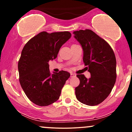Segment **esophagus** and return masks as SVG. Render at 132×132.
I'll list each match as a JSON object with an SVG mask.
<instances>
[{
    "label": "esophagus",
    "instance_id": "obj_1",
    "mask_svg": "<svg viewBox=\"0 0 132 132\" xmlns=\"http://www.w3.org/2000/svg\"><path fill=\"white\" fill-rule=\"evenodd\" d=\"M76 76V75L74 73H71V78H72V77H75Z\"/></svg>",
    "mask_w": 132,
    "mask_h": 132
}]
</instances>
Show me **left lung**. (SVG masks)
I'll list each match as a JSON object with an SVG mask.
<instances>
[{
  "label": "left lung",
  "mask_w": 132,
  "mask_h": 132,
  "mask_svg": "<svg viewBox=\"0 0 132 132\" xmlns=\"http://www.w3.org/2000/svg\"><path fill=\"white\" fill-rule=\"evenodd\" d=\"M83 50V61L90 78L78 75L80 84L75 88L77 99L86 105H98L108 97L116 81V58L112 48L90 30L73 32Z\"/></svg>",
  "instance_id": "8db88e82"
}]
</instances>
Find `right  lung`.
<instances>
[{
    "mask_svg": "<svg viewBox=\"0 0 132 132\" xmlns=\"http://www.w3.org/2000/svg\"><path fill=\"white\" fill-rule=\"evenodd\" d=\"M71 37L69 31H42L23 48L18 64L20 83L27 97L36 105H49L60 98L70 74L65 71L51 74L48 62L56 58L61 47Z\"/></svg>",
    "mask_w": 132,
    "mask_h": 132,
    "instance_id": "add662e5",
    "label": "right lung"
}]
</instances>
